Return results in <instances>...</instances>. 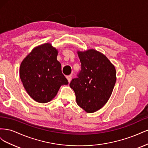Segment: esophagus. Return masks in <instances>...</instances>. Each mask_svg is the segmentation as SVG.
Returning <instances> with one entry per match:
<instances>
[{
	"label": "esophagus",
	"instance_id": "1",
	"mask_svg": "<svg viewBox=\"0 0 148 148\" xmlns=\"http://www.w3.org/2000/svg\"><path fill=\"white\" fill-rule=\"evenodd\" d=\"M66 78H67V79H68V82L70 83L71 82V78H72V77H71V75H69V76H66Z\"/></svg>",
	"mask_w": 148,
	"mask_h": 148
}]
</instances>
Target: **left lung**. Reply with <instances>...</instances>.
I'll return each instance as SVG.
<instances>
[{
	"label": "left lung",
	"mask_w": 148,
	"mask_h": 148,
	"mask_svg": "<svg viewBox=\"0 0 148 148\" xmlns=\"http://www.w3.org/2000/svg\"><path fill=\"white\" fill-rule=\"evenodd\" d=\"M82 70L70 83L77 104L88 113L101 109L109 99L116 82V70L104 54L95 49L77 51Z\"/></svg>",
	"instance_id": "obj_1"
}]
</instances>
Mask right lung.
<instances>
[{"label":"right lung","mask_w":148,"mask_h":148,"mask_svg":"<svg viewBox=\"0 0 148 148\" xmlns=\"http://www.w3.org/2000/svg\"><path fill=\"white\" fill-rule=\"evenodd\" d=\"M57 49L49 42L35 47L21 62L20 77L29 96L39 103L50 102L60 86L68 84L57 60Z\"/></svg>","instance_id":"1"}]
</instances>
